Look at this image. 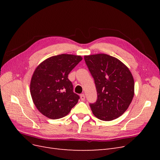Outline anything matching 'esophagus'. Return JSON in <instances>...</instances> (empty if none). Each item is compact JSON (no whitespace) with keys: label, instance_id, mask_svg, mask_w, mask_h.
<instances>
[{"label":"esophagus","instance_id":"34e87169","mask_svg":"<svg viewBox=\"0 0 160 160\" xmlns=\"http://www.w3.org/2000/svg\"><path fill=\"white\" fill-rule=\"evenodd\" d=\"M80 98H81V99L82 100V101H84L85 100V94H81V95H80Z\"/></svg>","mask_w":160,"mask_h":160}]
</instances>
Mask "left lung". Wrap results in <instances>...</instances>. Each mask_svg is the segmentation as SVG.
Instances as JSON below:
<instances>
[{"mask_svg":"<svg viewBox=\"0 0 160 160\" xmlns=\"http://www.w3.org/2000/svg\"><path fill=\"white\" fill-rule=\"evenodd\" d=\"M84 59L98 93L96 102L89 104L92 112L103 121L119 118L134 95V80L129 69L117 58L106 54L85 56Z\"/></svg>","mask_w":160,"mask_h":160,"instance_id":"obj_1","label":"left lung"}]
</instances>
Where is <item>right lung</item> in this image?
I'll return each instance as SVG.
<instances>
[{"label": "right lung", "mask_w": 160, "mask_h": 160, "mask_svg": "<svg viewBox=\"0 0 160 160\" xmlns=\"http://www.w3.org/2000/svg\"><path fill=\"white\" fill-rule=\"evenodd\" d=\"M81 60V56L74 55L53 56L42 61L34 71L31 95L43 115L52 119L62 118L78 102L79 96L72 91L68 75Z\"/></svg>", "instance_id": "right-lung-1"}]
</instances>
